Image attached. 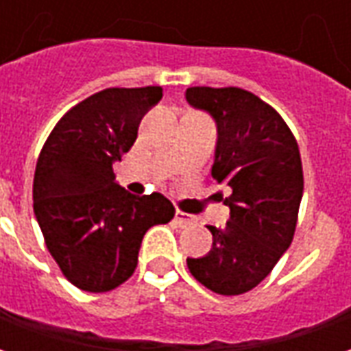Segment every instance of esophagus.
Here are the masks:
<instances>
[{
    "instance_id": "1",
    "label": "esophagus",
    "mask_w": 351,
    "mask_h": 351,
    "mask_svg": "<svg viewBox=\"0 0 351 351\" xmlns=\"http://www.w3.org/2000/svg\"><path fill=\"white\" fill-rule=\"evenodd\" d=\"M175 218H176V221H178V226H182V228H188V226H191V223H193V220H195L191 214H186V213H182V210H176Z\"/></svg>"
}]
</instances>
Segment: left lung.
<instances>
[{"instance_id":"1","label":"left lung","mask_w":351,"mask_h":351,"mask_svg":"<svg viewBox=\"0 0 351 351\" xmlns=\"http://www.w3.org/2000/svg\"><path fill=\"white\" fill-rule=\"evenodd\" d=\"M186 99L214 118L213 178L231 188L223 201L229 221L208 226L213 248L205 258H188V269L214 293H246L293 241L302 197L299 145L284 118L243 88L193 86Z\"/></svg>"}]
</instances>
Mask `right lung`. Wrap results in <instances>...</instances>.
Instances as JSON below:
<instances>
[{"label":"right lung","instance_id":"right-lung-1","mask_svg":"<svg viewBox=\"0 0 351 351\" xmlns=\"http://www.w3.org/2000/svg\"><path fill=\"white\" fill-rule=\"evenodd\" d=\"M161 95L160 86L93 93L60 118L39 154L35 218L50 256L82 291L103 293L123 284L135 272L146 231L175 216L167 197H137L116 184L112 171Z\"/></svg>","mask_w":351,"mask_h":351}]
</instances>
